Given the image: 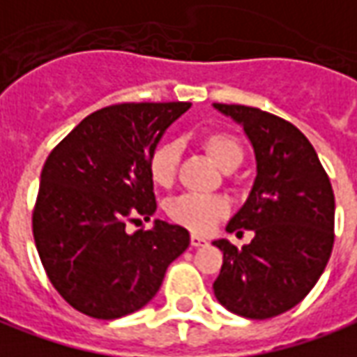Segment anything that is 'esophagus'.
<instances>
[{
	"mask_svg": "<svg viewBox=\"0 0 357 357\" xmlns=\"http://www.w3.org/2000/svg\"><path fill=\"white\" fill-rule=\"evenodd\" d=\"M191 246L193 248H199V246H205L207 244V238H203V236H199V234H191Z\"/></svg>",
	"mask_w": 357,
	"mask_h": 357,
	"instance_id": "esophagus-1",
	"label": "esophagus"
}]
</instances>
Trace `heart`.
<instances>
[{
    "label": "heart",
    "mask_w": 357,
    "mask_h": 357,
    "mask_svg": "<svg viewBox=\"0 0 357 357\" xmlns=\"http://www.w3.org/2000/svg\"><path fill=\"white\" fill-rule=\"evenodd\" d=\"M201 146L207 150L211 158L215 160L222 169L236 168L244 158V146L238 138L230 132L215 130L207 132L201 138ZM179 162V148L174 142H160L152 148L148 156L146 168L150 179L160 185L168 188L176 178ZM229 211V205L222 197L217 195H199V193H181L172 197L166 203V213L174 222L195 232H207L217 220L222 219Z\"/></svg>",
    "instance_id": "heart-1"
}]
</instances>
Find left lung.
<instances>
[{
  "label": "left lung",
  "mask_w": 357,
  "mask_h": 357,
  "mask_svg": "<svg viewBox=\"0 0 357 357\" xmlns=\"http://www.w3.org/2000/svg\"><path fill=\"white\" fill-rule=\"evenodd\" d=\"M215 109L244 127L258 174L227 227L254 230V238L242 248L225 238L213 242L222 252L213 289L234 314L271 319L305 299L328 264L334 191L309 138L289 121L246 105Z\"/></svg>",
  "instance_id": "left-lung-1"
}]
</instances>
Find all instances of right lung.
Returning a JSON list of instances; mask_svg holds the SVG:
<instances>
[{
    "label": "right lung",
    "mask_w": 357,
    "mask_h": 357,
    "mask_svg": "<svg viewBox=\"0 0 357 357\" xmlns=\"http://www.w3.org/2000/svg\"><path fill=\"white\" fill-rule=\"evenodd\" d=\"M191 103H119L87 115L48 154L33 211L38 258L54 289L76 311L119 319L158 293L166 270L189 246L179 225L154 220L146 162L166 128Z\"/></svg>",
    "instance_id": "obj_1"
}]
</instances>
